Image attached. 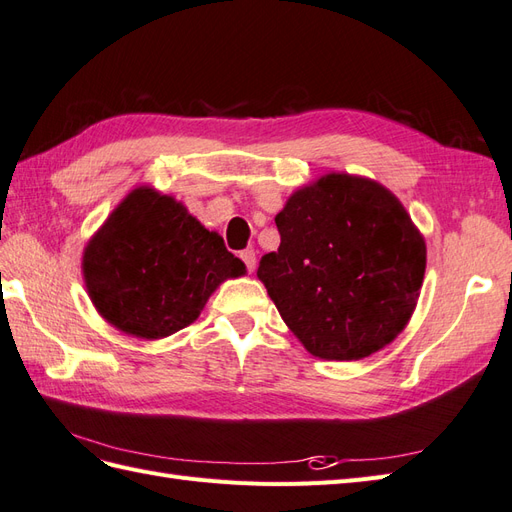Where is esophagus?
<instances>
[{"mask_svg":"<svg viewBox=\"0 0 512 512\" xmlns=\"http://www.w3.org/2000/svg\"><path fill=\"white\" fill-rule=\"evenodd\" d=\"M240 259L244 261V266H246V270H248V272H253V270H255L257 257H255V251H253V248H246V251H242V253H240Z\"/></svg>","mask_w":512,"mask_h":512,"instance_id":"1","label":"esophagus"}]
</instances>
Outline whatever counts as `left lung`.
I'll use <instances>...</instances> for the list:
<instances>
[{
  "instance_id": "8db88e82",
  "label": "left lung",
  "mask_w": 512,
  "mask_h": 512,
  "mask_svg": "<svg viewBox=\"0 0 512 512\" xmlns=\"http://www.w3.org/2000/svg\"><path fill=\"white\" fill-rule=\"evenodd\" d=\"M279 251L257 276L287 328L324 360L367 358L410 321L427 268V244L386 186L326 173L291 193L274 218Z\"/></svg>"
}]
</instances>
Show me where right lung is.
I'll return each instance as SVG.
<instances>
[{
    "instance_id": "1",
    "label": "right lung",
    "mask_w": 512,
    "mask_h": 512,
    "mask_svg": "<svg viewBox=\"0 0 512 512\" xmlns=\"http://www.w3.org/2000/svg\"><path fill=\"white\" fill-rule=\"evenodd\" d=\"M81 268L98 315L145 341L191 326L218 285L246 274L216 231L152 186L115 206L85 244Z\"/></svg>"
}]
</instances>
